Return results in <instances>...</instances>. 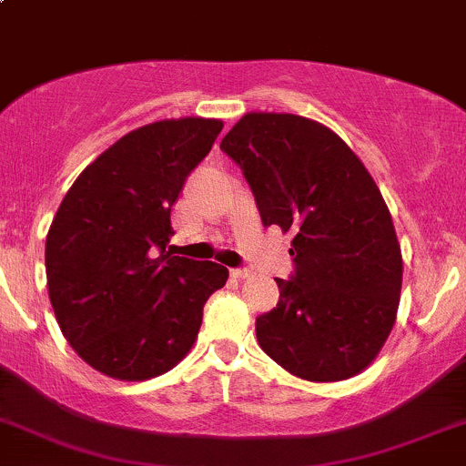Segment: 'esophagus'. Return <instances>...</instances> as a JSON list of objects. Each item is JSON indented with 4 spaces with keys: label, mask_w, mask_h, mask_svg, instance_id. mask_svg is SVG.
<instances>
[{
    "label": "esophagus",
    "mask_w": 466,
    "mask_h": 466,
    "mask_svg": "<svg viewBox=\"0 0 466 466\" xmlns=\"http://www.w3.org/2000/svg\"><path fill=\"white\" fill-rule=\"evenodd\" d=\"M229 274H232L237 280H245V279H249L254 272L248 268H234V269H229Z\"/></svg>",
    "instance_id": "obj_1"
}]
</instances>
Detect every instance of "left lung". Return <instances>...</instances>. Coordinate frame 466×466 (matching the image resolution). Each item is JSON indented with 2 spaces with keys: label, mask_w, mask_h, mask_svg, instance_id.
Here are the masks:
<instances>
[{
  "label": "left lung",
  "mask_w": 466,
  "mask_h": 466,
  "mask_svg": "<svg viewBox=\"0 0 466 466\" xmlns=\"http://www.w3.org/2000/svg\"><path fill=\"white\" fill-rule=\"evenodd\" d=\"M263 225L294 234V274L257 319L260 350L289 374L336 382L360 374L385 345L402 288L390 208L334 130L285 112H248L223 137Z\"/></svg>",
  "instance_id": "left-lung-1"
}]
</instances>
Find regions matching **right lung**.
<instances>
[{"label": "right lung", "mask_w": 466, "mask_h": 466, "mask_svg": "<svg viewBox=\"0 0 466 466\" xmlns=\"http://www.w3.org/2000/svg\"><path fill=\"white\" fill-rule=\"evenodd\" d=\"M221 130L201 116L137 127L66 192L46 237V279L61 334L92 370L147 380L192 350L203 305L229 274L167 252L170 212Z\"/></svg>", "instance_id": "right-lung-1"}]
</instances>
